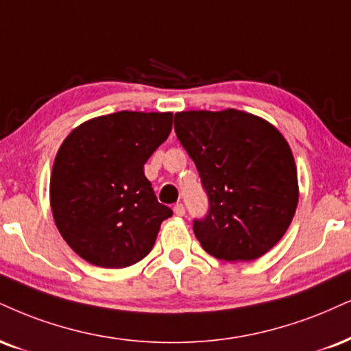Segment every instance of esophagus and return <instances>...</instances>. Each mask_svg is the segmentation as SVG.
<instances>
[{"label":"esophagus","instance_id":"1","mask_svg":"<svg viewBox=\"0 0 351 351\" xmlns=\"http://www.w3.org/2000/svg\"><path fill=\"white\" fill-rule=\"evenodd\" d=\"M173 213H175L176 216H184V213H186V210H184V206L181 204V202H176V204L173 206Z\"/></svg>","mask_w":351,"mask_h":351}]
</instances>
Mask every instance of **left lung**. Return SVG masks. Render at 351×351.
<instances>
[{"instance_id": "1", "label": "left lung", "mask_w": 351, "mask_h": 351, "mask_svg": "<svg viewBox=\"0 0 351 351\" xmlns=\"http://www.w3.org/2000/svg\"><path fill=\"white\" fill-rule=\"evenodd\" d=\"M175 132L196 165L208 213L193 230L209 255L260 258L280 242L298 206V173L285 137L267 121L227 109L175 114Z\"/></svg>"}]
</instances>
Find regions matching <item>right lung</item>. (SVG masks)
I'll use <instances>...</instances> for the list:
<instances>
[{
  "label": "right lung",
  "instance_id": "add662e5",
  "mask_svg": "<svg viewBox=\"0 0 351 351\" xmlns=\"http://www.w3.org/2000/svg\"><path fill=\"white\" fill-rule=\"evenodd\" d=\"M171 122V112L121 111L84 122L63 141L50 206L63 240L88 263L125 268L154 248L173 210L158 202L143 165Z\"/></svg>",
  "mask_w": 351,
  "mask_h": 351
}]
</instances>
